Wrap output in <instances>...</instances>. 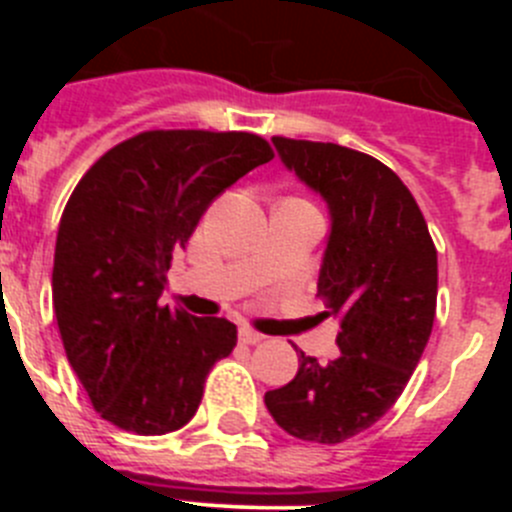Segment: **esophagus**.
I'll return each instance as SVG.
<instances>
[{
	"label": "esophagus",
	"mask_w": 512,
	"mask_h": 512,
	"mask_svg": "<svg viewBox=\"0 0 512 512\" xmlns=\"http://www.w3.org/2000/svg\"><path fill=\"white\" fill-rule=\"evenodd\" d=\"M238 338H241V343H246V346H253V343L264 341V336H261L259 330H253V328H241L238 330Z\"/></svg>",
	"instance_id": "obj_1"
}]
</instances>
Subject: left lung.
<instances>
[{"label":"left lung","mask_w":512,"mask_h":512,"mask_svg":"<svg viewBox=\"0 0 512 512\" xmlns=\"http://www.w3.org/2000/svg\"><path fill=\"white\" fill-rule=\"evenodd\" d=\"M284 166L330 210L318 297L341 320V356L300 351L295 379L264 395L289 436L341 443L397 402L431 338L438 256L425 217L400 176L369 153L274 135Z\"/></svg>","instance_id":"1"}]
</instances>
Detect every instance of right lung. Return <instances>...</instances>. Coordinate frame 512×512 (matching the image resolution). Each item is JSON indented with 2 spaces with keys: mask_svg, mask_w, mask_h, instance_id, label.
<instances>
[{
  "mask_svg": "<svg viewBox=\"0 0 512 512\" xmlns=\"http://www.w3.org/2000/svg\"><path fill=\"white\" fill-rule=\"evenodd\" d=\"M274 158L261 135L146 130L81 176L63 210L53 307L71 369L104 420L164 436L192 420L238 330L158 305L174 251L217 194Z\"/></svg>",
  "mask_w": 512,
  "mask_h": 512,
  "instance_id": "1",
  "label": "right lung"
}]
</instances>
